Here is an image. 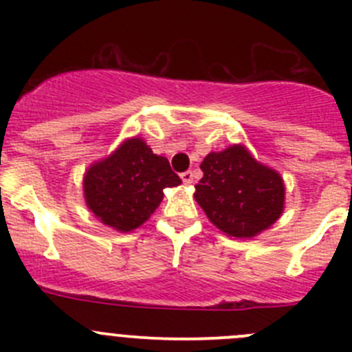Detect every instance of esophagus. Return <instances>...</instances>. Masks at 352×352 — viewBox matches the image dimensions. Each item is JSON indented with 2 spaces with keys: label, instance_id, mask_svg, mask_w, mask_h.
I'll list each match as a JSON object with an SVG mask.
<instances>
[{
  "label": "esophagus",
  "instance_id": "esophagus-1",
  "mask_svg": "<svg viewBox=\"0 0 352 352\" xmlns=\"http://www.w3.org/2000/svg\"><path fill=\"white\" fill-rule=\"evenodd\" d=\"M180 179H182V182L186 184V186H190V184L194 182V175H192V172H190V170H187V172L180 173Z\"/></svg>",
  "mask_w": 352,
  "mask_h": 352
}]
</instances>
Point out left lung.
<instances>
[{
    "instance_id": "left-lung-1",
    "label": "left lung",
    "mask_w": 352,
    "mask_h": 352,
    "mask_svg": "<svg viewBox=\"0 0 352 352\" xmlns=\"http://www.w3.org/2000/svg\"><path fill=\"white\" fill-rule=\"evenodd\" d=\"M196 186L199 202L212 225L226 235L250 239L269 228L285 208V184L243 146L209 153Z\"/></svg>"
}]
</instances>
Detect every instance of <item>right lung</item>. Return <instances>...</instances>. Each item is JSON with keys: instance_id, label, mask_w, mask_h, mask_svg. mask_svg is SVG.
<instances>
[{"instance_id": "1", "label": "right lung", "mask_w": 352, "mask_h": 352, "mask_svg": "<svg viewBox=\"0 0 352 352\" xmlns=\"http://www.w3.org/2000/svg\"><path fill=\"white\" fill-rule=\"evenodd\" d=\"M180 182L168 160L155 155L143 140L134 138L90 166L83 189L88 208L104 225L131 232L153 214L163 199V189Z\"/></svg>"}]
</instances>
